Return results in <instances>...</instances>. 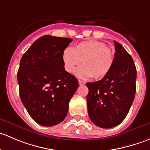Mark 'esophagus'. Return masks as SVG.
Returning <instances> with one entry per match:
<instances>
[{"mask_svg": "<svg viewBox=\"0 0 150 150\" xmlns=\"http://www.w3.org/2000/svg\"><path fill=\"white\" fill-rule=\"evenodd\" d=\"M78 83H79V85H81V86H83V85L86 84V83H85L84 81H81V80H79V81H78Z\"/></svg>", "mask_w": 150, "mask_h": 150, "instance_id": "esophagus-1", "label": "esophagus"}]
</instances>
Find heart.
<instances>
[{
	"label": "heart",
	"mask_w": 150,
	"mask_h": 150,
	"mask_svg": "<svg viewBox=\"0 0 150 150\" xmlns=\"http://www.w3.org/2000/svg\"><path fill=\"white\" fill-rule=\"evenodd\" d=\"M82 62L83 65L77 70L80 78L102 79L110 72L114 64V55L110 48L102 42L86 40L78 43L73 48L68 47L62 54L65 70L73 73Z\"/></svg>",
	"instance_id": "obj_1"
}]
</instances>
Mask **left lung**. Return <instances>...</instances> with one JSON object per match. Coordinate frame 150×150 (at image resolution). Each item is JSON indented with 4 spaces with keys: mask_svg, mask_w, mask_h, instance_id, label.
<instances>
[{
    "mask_svg": "<svg viewBox=\"0 0 150 150\" xmlns=\"http://www.w3.org/2000/svg\"><path fill=\"white\" fill-rule=\"evenodd\" d=\"M115 51L111 70L102 80L87 83L88 112L96 125L110 128L125 118L136 93L137 69L131 56L114 41Z\"/></svg>",
    "mask_w": 150,
    "mask_h": 150,
    "instance_id": "8db88e82",
    "label": "left lung"
}]
</instances>
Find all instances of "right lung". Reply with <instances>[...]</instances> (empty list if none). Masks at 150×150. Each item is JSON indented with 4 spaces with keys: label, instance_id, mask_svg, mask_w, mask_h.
I'll return each instance as SVG.
<instances>
[{
    "label": "right lung",
    "instance_id": "1",
    "mask_svg": "<svg viewBox=\"0 0 150 150\" xmlns=\"http://www.w3.org/2000/svg\"><path fill=\"white\" fill-rule=\"evenodd\" d=\"M72 39L43 35L22 56L17 72L19 95L32 118L43 126L64 120L78 81L65 70L62 54Z\"/></svg>",
    "mask_w": 150,
    "mask_h": 150
}]
</instances>
